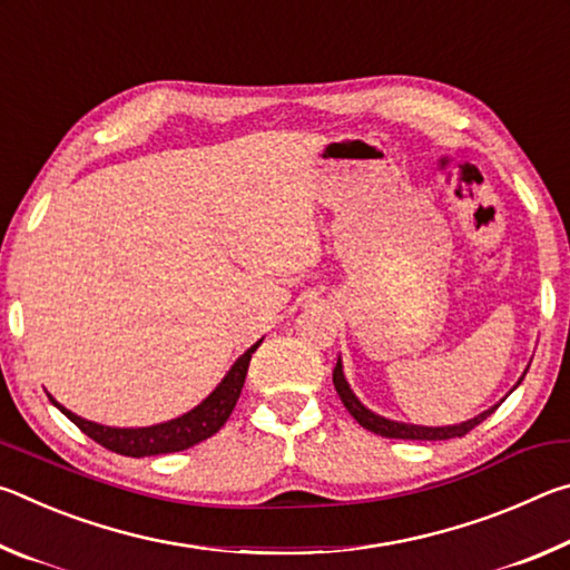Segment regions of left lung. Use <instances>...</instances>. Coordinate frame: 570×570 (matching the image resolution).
<instances>
[{"label":"left lung","mask_w":570,"mask_h":570,"mask_svg":"<svg viewBox=\"0 0 570 570\" xmlns=\"http://www.w3.org/2000/svg\"><path fill=\"white\" fill-rule=\"evenodd\" d=\"M334 387L336 394H340V400L344 402V407L350 410L352 417L362 424L364 430L374 432V435H382V438H392V440H450V438H462L468 435L472 428H478V424L490 417L493 410L478 414V417H472L462 424H450V428H420V424H404V422H392V420H384L380 414H374L364 407V404L354 397V392L350 390V384L344 380V372H342V362H336L334 366ZM523 380V377H520ZM520 384V382H518Z\"/></svg>","instance_id":"8db88e82"}]
</instances>
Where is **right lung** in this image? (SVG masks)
<instances>
[{
	"label": "right lung",
	"mask_w": 570,
	"mask_h": 570,
	"mask_svg": "<svg viewBox=\"0 0 570 570\" xmlns=\"http://www.w3.org/2000/svg\"><path fill=\"white\" fill-rule=\"evenodd\" d=\"M258 344L262 342H256L246 354L238 356V362L230 366V372L226 374L224 382H220L196 410H190L178 420L153 424V428H138V430L105 428V424H95L90 420L77 417V414H72L70 410H65L62 404H57L52 397L50 400L52 404L60 407V412L67 420L75 422L77 428L85 432V435L92 438L105 450L118 452V455L148 458V455H166V452H180L208 440L210 435H216V432L224 428L240 397V390H244L250 354L258 350Z\"/></svg>",
	"instance_id": "obj_1"
}]
</instances>
